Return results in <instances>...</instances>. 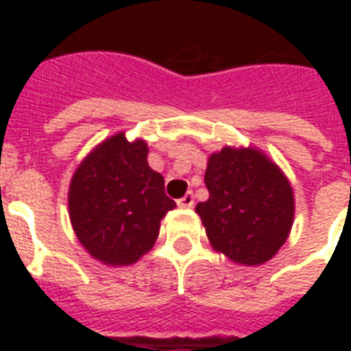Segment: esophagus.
Wrapping results in <instances>:
<instances>
[{
	"label": "esophagus",
	"instance_id": "1",
	"mask_svg": "<svg viewBox=\"0 0 351 351\" xmlns=\"http://www.w3.org/2000/svg\"><path fill=\"white\" fill-rule=\"evenodd\" d=\"M193 203H195V197H193V193H191V191H188L182 199H178V205L184 206V208H191Z\"/></svg>",
	"mask_w": 351,
	"mask_h": 351
}]
</instances>
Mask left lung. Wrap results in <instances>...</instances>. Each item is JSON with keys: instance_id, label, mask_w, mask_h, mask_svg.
<instances>
[{"instance_id": "left-lung-1", "label": "left lung", "mask_w": 351, "mask_h": 351, "mask_svg": "<svg viewBox=\"0 0 351 351\" xmlns=\"http://www.w3.org/2000/svg\"><path fill=\"white\" fill-rule=\"evenodd\" d=\"M208 199L195 210L208 241L235 263L261 265L286 243L293 223V190L256 148H221L208 158Z\"/></svg>"}]
</instances>
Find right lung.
<instances>
[{
  "label": "right lung",
  "mask_w": 351,
  "mask_h": 351,
  "mask_svg": "<svg viewBox=\"0 0 351 351\" xmlns=\"http://www.w3.org/2000/svg\"><path fill=\"white\" fill-rule=\"evenodd\" d=\"M145 141L107 138L80 163L69 186V216L80 244L107 265L135 263L160 233L175 201L148 167Z\"/></svg>",
  "instance_id": "1"
}]
</instances>
